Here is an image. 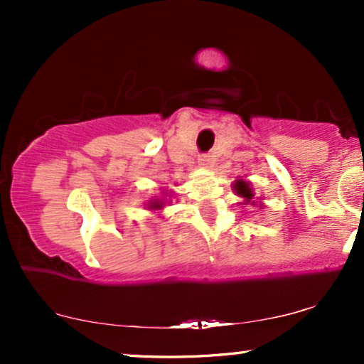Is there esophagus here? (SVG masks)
Segmentation results:
<instances>
[{
    "mask_svg": "<svg viewBox=\"0 0 364 364\" xmlns=\"http://www.w3.org/2000/svg\"><path fill=\"white\" fill-rule=\"evenodd\" d=\"M198 164L202 166V168H210V166H212L210 156H200L198 157Z\"/></svg>",
    "mask_w": 364,
    "mask_h": 364,
    "instance_id": "obj_1",
    "label": "esophagus"
}]
</instances>
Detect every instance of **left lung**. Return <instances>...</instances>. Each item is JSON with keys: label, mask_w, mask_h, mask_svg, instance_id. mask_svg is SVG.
<instances>
[{"label": "left lung", "mask_w": 364, "mask_h": 364, "mask_svg": "<svg viewBox=\"0 0 364 364\" xmlns=\"http://www.w3.org/2000/svg\"><path fill=\"white\" fill-rule=\"evenodd\" d=\"M232 190H235V193L237 196H241L243 198V205H252V207H258V208H263L265 205H263L262 202V196H258V198H255V191L252 188V183L246 181V179L243 178H237L235 183H232Z\"/></svg>", "instance_id": "1"}]
</instances>
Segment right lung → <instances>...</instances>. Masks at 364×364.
<instances>
[{
    "label": "right lung",
    "instance_id": "obj_1",
    "mask_svg": "<svg viewBox=\"0 0 364 364\" xmlns=\"http://www.w3.org/2000/svg\"><path fill=\"white\" fill-rule=\"evenodd\" d=\"M173 195L174 191L171 190V188H162L161 195L157 196H152V198L147 200V203H145V207H147V210H152L159 214V212L164 210L166 205H171V200H173Z\"/></svg>",
    "mask_w": 364,
    "mask_h": 364
}]
</instances>
